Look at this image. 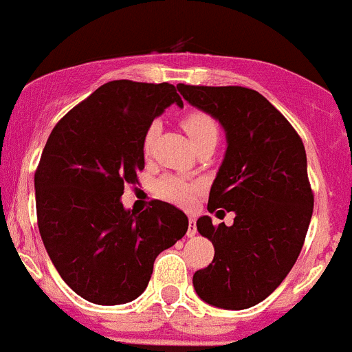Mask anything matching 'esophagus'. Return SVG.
<instances>
[{"label":"esophagus","mask_w":352,"mask_h":352,"mask_svg":"<svg viewBox=\"0 0 352 352\" xmlns=\"http://www.w3.org/2000/svg\"><path fill=\"white\" fill-rule=\"evenodd\" d=\"M195 235H197V221H195V218H189L188 237H195Z\"/></svg>","instance_id":"esophagus-1"}]
</instances>
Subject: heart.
<instances>
[{
	"mask_svg": "<svg viewBox=\"0 0 352 352\" xmlns=\"http://www.w3.org/2000/svg\"><path fill=\"white\" fill-rule=\"evenodd\" d=\"M182 127L188 133L189 140L193 143V146L200 145V143L207 142V140H216L218 142V124L210 115L204 111H189L182 117ZM159 131L157 122H152L145 131V136H143V151H151L152 143L155 140V134ZM155 193L161 198L168 201H173V204H180V206H186L189 201L193 200L195 193H197L198 184L191 182V180H186L182 177L177 175H166L163 179H159L155 182Z\"/></svg>",
	"mask_w": 352,
	"mask_h": 352,
	"instance_id": "heart-1",
	"label": "heart"
}]
</instances>
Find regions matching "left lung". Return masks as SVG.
<instances>
[{
	"mask_svg": "<svg viewBox=\"0 0 352 352\" xmlns=\"http://www.w3.org/2000/svg\"><path fill=\"white\" fill-rule=\"evenodd\" d=\"M177 90L225 131L227 151L207 209L235 214L232 227L198 218L214 258L193 274V287L200 299L223 310L255 307L285 280L307 237L314 195L303 142L258 91L182 83Z\"/></svg>",
	"mask_w": 352,
	"mask_h": 352,
	"instance_id": "obj_1",
	"label": "left lung"
}]
</instances>
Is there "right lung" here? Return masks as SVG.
<instances>
[{"instance_id":"obj_1","label":"right lung","mask_w":352,"mask_h":352,"mask_svg":"<svg viewBox=\"0 0 352 352\" xmlns=\"http://www.w3.org/2000/svg\"><path fill=\"white\" fill-rule=\"evenodd\" d=\"M172 104L184 106L173 85L109 81L49 134L35 172L38 230L63 282L90 303L138 298L155 256L188 232L172 204L136 214L120 200L145 168L146 127Z\"/></svg>"}]
</instances>
